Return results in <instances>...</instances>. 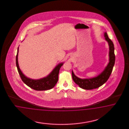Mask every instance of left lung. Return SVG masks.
Returning a JSON list of instances; mask_svg holds the SVG:
<instances>
[{"instance_id": "left-lung-1", "label": "left lung", "mask_w": 129, "mask_h": 129, "mask_svg": "<svg viewBox=\"0 0 129 129\" xmlns=\"http://www.w3.org/2000/svg\"><path fill=\"white\" fill-rule=\"evenodd\" d=\"M104 36L109 46V62L105 70L97 77L88 79L78 78L75 75L73 71H72L73 80L76 84L83 89L91 90L101 86L107 81L112 73L115 60L114 45L111 40L109 38L107 33H105Z\"/></svg>"}]
</instances>
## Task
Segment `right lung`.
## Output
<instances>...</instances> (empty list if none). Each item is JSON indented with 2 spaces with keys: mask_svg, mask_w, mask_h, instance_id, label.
Listing matches in <instances>:
<instances>
[{
  "mask_svg": "<svg viewBox=\"0 0 129 129\" xmlns=\"http://www.w3.org/2000/svg\"><path fill=\"white\" fill-rule=\"evenodd\" d=\"M18 48L17 53L16 56V65L20 78L24 83L32 89L37 91L49 90L52 88L58 81L59 71L63 63H59L51 73L45 78L36 80L28 78L23 74L20 69L18 62Z\"/></svg>",
  "mask_w": 129,
  "mask_h": 129,
  "instance_id": "right-lung-1",
  "label": "right lung"
}]
</instances>
